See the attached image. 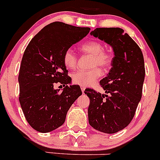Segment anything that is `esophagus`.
<instances>
[{
	"label": "esophagus",
	"mask_w": 160,
	"mask_h": 160,
	"mask_svg": "<svg viewBox=\"0 0 160 160\" xmlns=\"http://www.w3.org/2000/svg\"><path fill=\"white\" fill-rule=\"evenodd\" d=\"M85 89H86V87H81V90H82V93L84 92Z\"/></svg>",
	"instance_id": "1"
}]
</instances>
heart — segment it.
Wrapping results in <instances>:
<instances>
[{"label":"heart","mask_w":160,"mask_h":160,"mask_svg":"<svg viewBox=\"0 0 160 160\" xmlns=\"http://www.w3.org/2000/svg\"><path fill=\"white\" fill-rule=\"evenodd\" d=\"M82 52L90 55L92 57L90 66L94 67L89 71H76L72 75V81L74 84L81 87H90L94 84L98 79L102 76V69H107L111 66L113 56L110 52L104 50L102 44L97 41H91L83 44L81 47ZM63 62L66 68L73 70L77 65V57L71 49H67L63 56Z\"/></svg>","instance_id":"b5f03b06"}]
</instances>
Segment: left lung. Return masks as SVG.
Returning a JSON list of instances; mask_svg holds the SVG:
<instances>
[{"label": "left lung", "instance_id": "8db88e82", "mask_svg": "<svg viewBox=\"0 0 160 160\" xmlns=\"http://www.w3.org/2000/svg\"><path fill=\"white\" fill-rule=\"evenodd\" d=\"M90 35L111 46L114 52L111 69L100 81L106 94L86 89L90 98L89 123L98 131L114 134L129 125L142 97L145 77L140 48L120 28H97Z\"/></svg>", "mask_w": 160, "mask_h": 160}]
</instances>
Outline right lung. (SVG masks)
Masks as SVG:
<instances>
[{
  "label": "right lung",
  "instance_id": "obj_1",
  "mask_svg": "<svg viewBox=\"0 0 160 160\" xmlns=\"http://www.w3.org/2000/svg\"><path fill=\"white\" fill-rule=\"evenodd\" d=\"M90 30L53 22L39 31L25 49L18 76L19 101L27 122L36 131L47 133L61 127L72 104L82 95L79 86H67L71 78L63 56ZM58 82L65 86L62 92L53 88Z\"/></svg>",
  "mask_w": 160,
  "mask_h": 160
}]
</instances>
